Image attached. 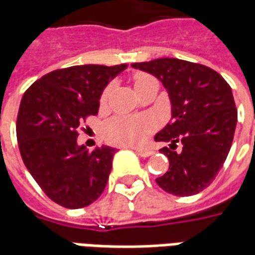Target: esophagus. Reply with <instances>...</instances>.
<instances>
[{"instance_id":"obj_1","label":"esophagus","mask_w":255,"mask_h":255,"mask_svg":"<svg viewBox=\"0 0 255 255\" xmlns=\"http://www.w3.org/2000/svg\"><path fill=\"white\" fill-rule=\"evenodd\" d=\"M136 151V154L140 155V157H150V155L153 154V150L149 149H135Z\"/></svg>"}]
</instances>
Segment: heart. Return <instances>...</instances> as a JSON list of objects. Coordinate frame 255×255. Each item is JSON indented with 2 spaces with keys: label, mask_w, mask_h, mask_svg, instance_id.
Segmentation results:
<instances>
[{
  "label": "heart",
  "mask_w": 255,
  "mask_h": 255,
  "mask_svg": "<svg viewBox=\"0 0 255 255\" xmlns=\"http://www.w3.org/2000/svg\"><path fill=\"white\" fill-rule=\"evenodd\" d=\"M151 80L154 79L149 75L139 73L135 76V89L149 83ZM109 91L111 87L104 91L102 101H106ZM153 129L154 122L151 117L147 116H116L104 124V135L106 139L113 143L124 146H138L143 143L144 139L149 136Z\"/></svg>",
  "instance_id": "b5f03b06"
}]
</instances>
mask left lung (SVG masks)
I'll return each instance as SVG.
<instances>
[{"instance_id": "8db88e82", "label": "left lung", "mask_w": 255, "mask_h": 255, "mask_svg": "<svg viewBox=\"0 0 255 255\" xmlns=\"http://www.w3.org/2000/svg\"><path fill=\"white\" fill-rule=\"evenodd\" d=\"M131 67L158 79L171 101V122L154 136L169 143L160 150L169 168L155 182L177 197L203 191L223 168L234 140L238 111L230 84L212 68L179 58ZM177 144L182 149L175 152Z\"/></svg>"}]
</instances>
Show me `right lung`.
<instances>
[{
  "label": "right lung",
  "instance_id": "right-lung-1",
  "mask_svg": "<svg viewBox=\"0 0 255 255\" xmlns=\"http://www.w3.org/2000/svg\"><path fill=\"white\" fill-rule=\"evenodd\" d=\"M128 65H76L42 76L21 98L16 135L21 158L47 197L68 209L89 206L105 190L115 147L78 144L79 124L98 115L105 87Z\"/></svg>",
  "mask_w": 255,
  "mask_h": 255
}]
</instances>
